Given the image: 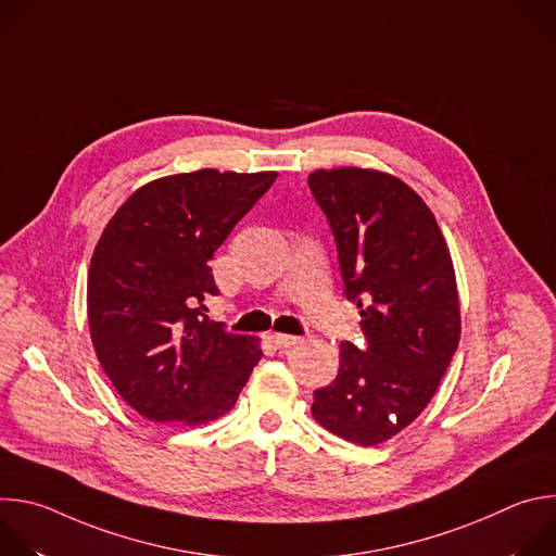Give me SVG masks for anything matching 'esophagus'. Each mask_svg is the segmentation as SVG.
I'll return each mask as SVG.
<instances>
[{"label": "esophagus", "mask_w": 556, "mask_h": 556, "mask_svg": "<svg viewBox=\"0 0 556 556\" xmlns=\"http://www.w3.org/2000/svg\"><path fill=\"white\" fill-rule=\"evenodd\" d=\"M268 339H270V343H273L275 348H281V350H283V348H292V345H296V343L301 341L299 337H292V334H277V332L270 334Z\"/></svg>", "instance_id": "esophagus-1"}]
</instances>
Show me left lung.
I'll return each instance as SVG.
<instances>
[{"label":"left lung","instance_id":"8db88e82","mask_svg":"<svg viewBox=\"0 0 556 556\" xmlns=\"http://www.w3.org/2000/svg\"><path fill=\"white\" fill-rule=\"evenodd\" d=\"M309 191L332 226L348 299L361 307L365 350L343 343L334 382L312 416L330 433L374 446L429 405L459 343L453 260L435 215L401 178L376 169H316Z\"/></svg>","mask_w":556,"mask_h":556}]
</instances>
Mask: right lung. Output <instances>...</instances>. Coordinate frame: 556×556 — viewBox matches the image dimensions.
Masks as SVG:
<instances>
[{
    "label": "right lung",
    "instance_id": "add662e5",
    "mask_svg": "<svg viewBox=\"0 0 556 556\" xmlns=\"http://www.w3.org/2000/svg\"><path fill=\"white\" fill-rule=\"evenodd\" d=\"M277 172L198 169L136 189L103 228L88 273L101 367L142 418L200 427L228 414L262 358L260 339L204 314L208 262Z\"/></svg>",
    "mask_w": 556,
    "mask_h": 556
}]
</instances>
